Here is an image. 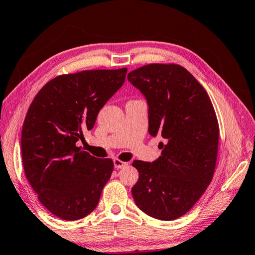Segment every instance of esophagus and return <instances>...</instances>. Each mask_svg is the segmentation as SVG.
Instances as JSON below:
<instances>
[{
    "label": "esophagus",
    "mask_w": 255,
    "mask_h": 255,
    "mask_svg": "<svg viewBox=\"0 0 255 255\" xmlns=\"http://www.w3.org/2000/svg\"><path fill=\"white\" fill-rule=\"evenodd\" d=\"M114 164H115V167H116V169H122V167L128 165V163H127V162H124V161H122V159H118V158H116V159H115V161H114Z\"/></svg>",
    "instance_id": "obj_1"
}]
</instances>
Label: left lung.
<instances>
[{
	"label": "left lung",
	"instance_id": "8db88e82",
	"mask_svg": "<svg viewBox=\"0 0 255 255\" xmlns=\"http://www.w3.org/2000/svg\"><path fill=\"white\" fill-rule=\"evenodd\" d=\"M147 99L148 131L159 135L156 161L135 159L139 178L131 189L140 210L159 221L187 214L213 180L219 126L208 93L178 64H148L128 74Z\"/></svg>",
	"mask_w": 255,
	"mask_h": 255
}]
</instances>
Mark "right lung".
<instances>
[{
    "label": "right lung",
    "instance_id": "right-lung-1",
    "mask_svg": "<svg viewBox=\"0 0 255 255\" xmlns=\"http://www.w3.org/2000/svg\"><path fill=\"white\" fill-rule=\"evenodd\" d=\"M127 68L62 74L42 86L30 105L21 132L25 178L41 205L64 221L96 209L114 171L111 158L77 147L106 102L122 88Z\"/></svg>",
    "mask_w": 255,
    "mask_h": 255
}]
</instances>
